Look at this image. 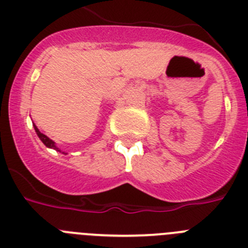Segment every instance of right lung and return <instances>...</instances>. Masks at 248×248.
I'll return each mask as SVG.
<instances>
[{"mask_svg":"<svg viewBox=\"0 0 248 248\" xmlns=\"http://www.w3.org/2000/svg\"><path fill=\"white\" fill-rule=\"evenodd\" d=\"M33 126H34V130H36L37 135H38V138H39V139H41V141H42V143L45 144V145L47 146V148L54 149V150H57V151H59V153H61V150H59V148H57V146H56V144H54V141H53V140H52V139H49V138H48L47 135L42 134V133H41V131L38 130V128H37L36 125H33ZM63 154H65V153H63Z\"/></svg>","mask_w":248,"mask_h":248,"instance_id":"add662e5","label":"right lung"}]
</instances>
